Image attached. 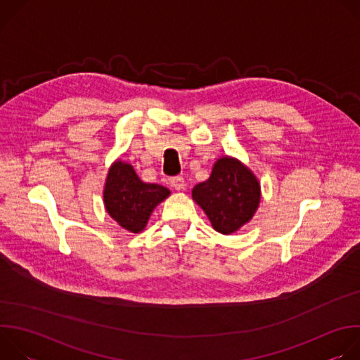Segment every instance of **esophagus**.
<instances>
[{"label":"esophagus","instance_id":"obj_1","mask_svg":"<svg viewBox=\"0 0 360 360\" xmlns=\"http://www.w3.org/2000/svg\"><path fill=\"white\" fill-rule=\"evenodd\" d=\"M171 185L176 189V191H182V189H185V179H184V176H174L172 179H171Z\"/></svg>","mask_w":360,"mask_h":360}]
</instances>
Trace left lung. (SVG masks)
<instances>
[{"label":"left lung","mask_w":360,"mask_h":360,"mask_svg":"<svg viewBox=\"0 0 360 360\" xmlns=\"http://www.w3.org/2000/svg\"><path fill=\"white\" fill-rule=\"evenodd\" d=\"M192 198L214 229L229 235L255 215L261 200V185L242 162L222 157L215 162L211 176L192 189Z\"/></svg>","instance_id":"left-lung-1"}]
</instances>
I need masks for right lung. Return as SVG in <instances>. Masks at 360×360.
<instances>
[{"label": "right lung", "mask_w": 360, "mask_h": 360, "mask_svg": "<svg viewBox=\"0 0 360 360\" xmlns=\"http://www.w3.org/2000/svg\"><path fill=\"white\" fill-rule=\"evenodd\" d=\"M169 189L158 184H145L132 165L115 161L107 175L104 203L107 212L124 229L141 232L158 203L169 196Z\"/></svg>", "instance_id": "obj_1"}]
</instances>
